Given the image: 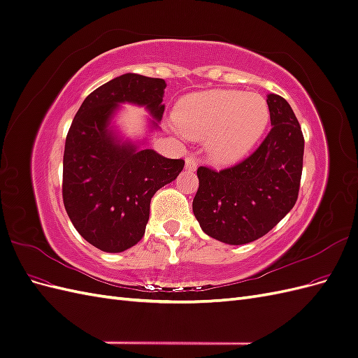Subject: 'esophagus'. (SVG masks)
<instances>
[{
  "instance_id": "obj_1",
  "label": "esophagus",
  "mask_w": 358,
  "mask_h": 358,
  "mask_svg": "<svg viewBox=\"0 0 358 358\" xmlns=\"http://www.w3.org/2000/svg\"><path fill=\"white\" fill-rule=\"evenodd\" d=\"M197 166H199V162H197L196 158H194V157H187V159H185V169H187V170L196 171Z\"/></svg>"
}]
</instances>
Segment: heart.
<instances>
[{
    "instance_id": "obj_1",
    "label": "heart",
    "mask_w": 358,
    "mask_h": 358,
    "mask_svg": "<svg viewBox=\"0 0 358 358\" xmlns=\"http://www.w3.org/2000/svg\"><path fill=\"white\" fill-rule=\"evenodd\" d=\"M183 134L208 140L206 150L216 166L243 159L264 134L270 110L262 95L212 90L187 95L175 110Z\"/></svg>"
}]
</instances>
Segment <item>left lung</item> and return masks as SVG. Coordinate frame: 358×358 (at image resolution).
<instances>
[{
    "label": "left lung",
    "instance_id": "left-lung-1",
    "mask_svg": "<svg viewBox=\"0 0 358 358\" xmlns=\"http://www.w3.org/2000/svg\"><path fill=\"white\" fill-rule=\"evenodd\" d=\"M270 129L255 152L233 167H199L192 212L213 239L243 245L267 234L294 208L303 170L305 138L285 99L267 95Z\"/></svg>",
    "mask_w": 358,
    "mask_h": 358
}]
</instances>
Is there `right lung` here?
I'll list each match as a JSON object with an SVG mask.
<instances>
[{"label":"right lung","mask_w":358,"mask_h":358,"mask_svg":"<svg viewBox=\"0 0 358 358\" xmlns=\"http://www.w3.org/2000/svg\"><path fill=\"white\" fill-rule=\"evenodd\" d=\"M166 82L127 73L86 96L64 149L62 199L74 229L104 252H122L142 239L150 199L182 171L185 161L119 142L109 128L119 103L164 113ZM152 122L155 128L158 124Z\"/></svg>","instance_id":"obj_1"}]
</instances>
